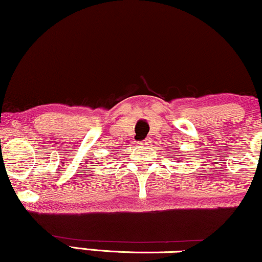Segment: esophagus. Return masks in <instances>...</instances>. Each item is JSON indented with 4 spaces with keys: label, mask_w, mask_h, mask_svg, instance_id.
<instances>
[{
    "label": "esophagus",
    "mask_w": 262,
    "mask_h": 262,
    "mask_svg": "<svg viewBox=\"0 0 262 262\" xmlns=\"http://www.w3.org/2000/svg\"><path fill=\"white\" fill-rule=\"evenodd\" d=\"M149 143H150V139H144V141L142 142V145H149Z\"/></svg>",
    "instance_id": "obj_1"
}]
</instances>
